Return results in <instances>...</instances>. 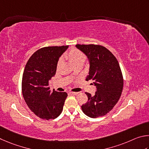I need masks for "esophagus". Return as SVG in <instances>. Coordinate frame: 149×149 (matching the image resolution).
<instances>
[{
  "label": "esophagus",
  "instance_id": "1",
  "mask_svg": "<svg viewBox=\"0 0 149 149\" xmlns=\"http://www.w3.org/2000/svg\"><path fill=\"white\" fill-rule=\"evenodd\" d=\"M78 93H79L78 92H70V94H71V95H77Z\"/></svg>",
  "mask_w": 149,
  "mask_h": 149
}]
</instances>
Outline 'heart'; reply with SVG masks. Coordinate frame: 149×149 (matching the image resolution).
<instances>
[{
  "label": "heart",
  "mask_w": 149,
  "mask_h": 149,
  "mask_svg": "<svg viewBox=\"0 0 149 149\" xmlns=\"http://www.w3.org/2000/svg\"><path fill=\"white\" fill-rule=\"evenodd\" d=\"M65 58L69 60L74 67L82 65L86 61V56L82 51L79 49L72 48L65 54ZM63 63L62 59H59L57 63V69H59Z\"/></svg>",
  "instance_id": "heart-1"
}]
</instances>
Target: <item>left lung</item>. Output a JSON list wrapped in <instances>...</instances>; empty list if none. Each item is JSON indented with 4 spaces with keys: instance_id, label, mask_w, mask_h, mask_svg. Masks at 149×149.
<instances>
[{
    "instance_id": "8db88e82",
    "label": "left lung",
    "mask_w": 149,
    "mask_h": 149,
    "mask_svg": "<svg viewBox=\"0 0 149 149\" xmlns=\"http://www.w3.org/2000/svg\"><path fill=\"white\" fill-rule=\"evenodd\" d=\"M90 61L89 74L86 80H92L97 91L94 95L86 93L88 100L81 106L90 118L105 116L113 109L120 97L124 80L118 60L105 47L95 44H77Z\"/></svg>"
}]
</instances>
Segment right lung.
Here are the masks:
<instances>
[{
  "label": "right lung",
  "instance_id": "right-lung-1",
  "mask_svg": "<svg viewBox=\"0 0 149 149\" xmlns=\"http://www.w3.org/2000/svg\"><path fill=\"white\" fill-rule=\"evenodd\" d=\"M68 46L38 49L29 59L22 77V94L30 110L39 118H56L61 113L66 92H51L49 80L56 74L59 57Z\"/></svg>",
  "mask_w": 149,
  "mask_h": 149
}]
</instances>
